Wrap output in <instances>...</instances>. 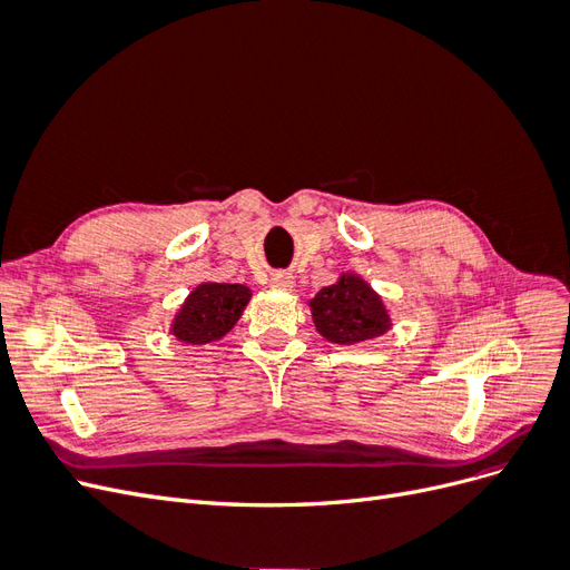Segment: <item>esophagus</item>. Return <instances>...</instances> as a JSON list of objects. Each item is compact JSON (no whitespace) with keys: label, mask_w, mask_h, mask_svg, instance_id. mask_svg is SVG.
I'll use <instances>...</instances> for the list:
<instances>
[{"label":"esophagus","mask_w":570,"mask_h":570,"mask_svg":"<svg viewBox=\"0 0 570 570\" xmlns=\"http://www.w3.org/2000/svg\"><path fill=\"white\" fill-rule=\"evenodd\" d=\"M271 285L278 287V289H292V287H295V275L285 273V271L273 273V275H271Z\"/></svg>","instance_id":"obj_1"}]
</instances>
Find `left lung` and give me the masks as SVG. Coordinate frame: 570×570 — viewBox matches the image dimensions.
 <instances>
[{
	"label": "left lung",
	"instance_id": "1",
	"mask_svg": "<svg viewBox=\"0 0 570 570\" xmlns=\"http://www.w3.org/2000/svg\"><path fill=\"white\" fill-rule=\"evenodd\" d=\"M318 333L337 344H356L383 335L390 321L375 292L354 275L323 287L312 299Z\"/></svg>",
	"mask_w": 570,
	"mask_h": 570
}]
</instances>
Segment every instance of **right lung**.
I'll list each match as a JSON object with an SVG mask.
<instances>
[{"instance_id": "right-lung-1", "label": "right lung", "mask_w": 570, "mask_h": 570, "mask_svg": "<svg viewBox=\"0 0 570 570\" xmlns=\"http://www.w3.org/2000/svg\"><path fill=\"white\" fill-rule=\"evenodd\" d=\"M249 297L245 285L204 283L183 304L174 323V335L193 344L214 342L237 323Z\"/></svg>"}]
</instances>
